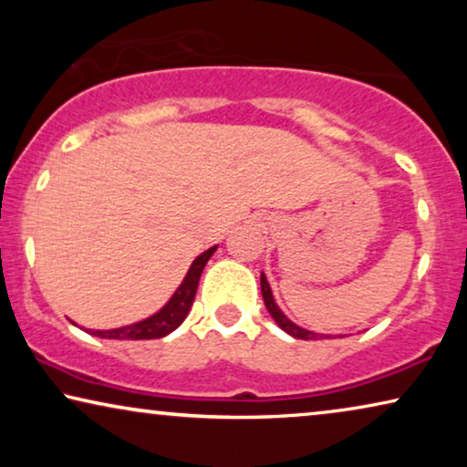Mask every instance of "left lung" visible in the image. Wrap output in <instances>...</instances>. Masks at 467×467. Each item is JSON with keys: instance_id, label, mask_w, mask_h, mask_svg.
I'll list each match as a JSON object with an SVG mask.
<instances>
[{"instance_id": "8db88e82", "label": "left lung", "mask_w": 467, "mask_h": 467, "mask_svg": "<svg viewBox=\"0 0 467 467\" xmlns=\"http://www.w3.org/2000/svg\"><path fill=\"white\" fill-rule=\"evenodd\" d=\"M261 296H264L265 308L272 315L274 321H276L278 327L283 329V331H286V334H289V336L297 337V340H317V337H329V336H323V334H315V331H308V329L299 327V325H296L293 321H289V318L283 315V310L278 308L276 302H274L270 283H267L265 274H261Z\"/></svg>"}]
</instances>
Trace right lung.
Wrapping results in <instances>:
<instances>
[{"label":"right lung","mask_w":467,"mask_h":467,"mask_svg":"<svg viewBox=\"0 0 467 467\" xmlns=\"http://www.w3.org/2000/svg\"><path fill=\"white\" fill-rule=\"evenodd\" d=\"M216 246L208 248L206 253H202L193 264H191L187 276H184L182 285L178 286L174 296L170 297V302L163 306L157 315H152L144 321H138L133 325H125V327L117 329H106V331H93V336L108 337V340H155V337H163L174 331L184 318H187L191 306H193L197 285H200V276L203 272V265L208 264V259L213 257Z\"/></svg>","instance_id":"add662e5"}]
</instances>
